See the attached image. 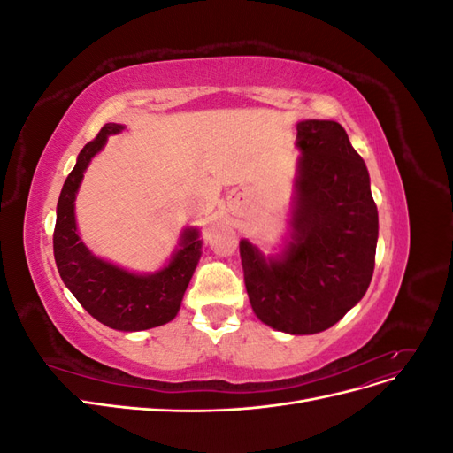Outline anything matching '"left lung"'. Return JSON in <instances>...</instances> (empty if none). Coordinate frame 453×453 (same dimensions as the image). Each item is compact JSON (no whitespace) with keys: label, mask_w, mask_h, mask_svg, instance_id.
<instances>
[{"label":"left lung","mask_w":453,"mask_h":453,"mask_svg":"<svg viewBox=\"0 0 453 453\" xmlns=\"http://www.w3.org/2000/svg\"><path fill=\"white\" fill-rule=\"evenodd\" d=\"M289 232L278 253L240 240L257 318L287 334L326 331L365 296L374 272L378 210L365 160L334 120L296 125Z\"/></svg>","instance_id":"left-lung-1"}]
</instances>
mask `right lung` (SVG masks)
<instances>
[{
  "label": "right lung",
  "instance_id": "add662e5",
  "mask_svg": "<svg viewBox=\"0 0 453 453\" xmlns=\"http://www.w3.org/2000/svg\"><path fill=\"white\" fill-rule=\"evenodd\" d=\"M125 125L107 122L81 150L67 175L57 205L54 260L67 289L94 319L125 333L147 331L170 323L181 308L183 295L202 255L198 228H185L168 265L150 273H138L96 257L81 240L75 221V198L90 160L105 147L109 135Z\"/></svg>",
  "mask_w": 453,
  "mask_h": 453
}]
</instances>
